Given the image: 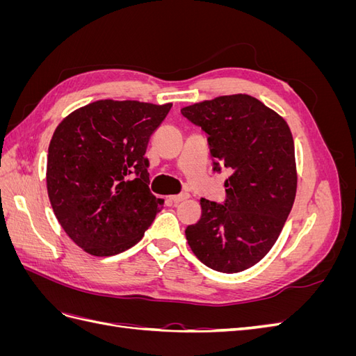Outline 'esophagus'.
Returning a JSON list of instances; mask_svg holds the SVG:
<instances>
[{
    "mask_svg": "<svg viewBox=\"0 0 356 356\" xmlns=\"http://www.w3.org/2000/svg\"><path fill=\"white\" fill-rule=\"evenodd\" d=\"M190 197V195L188 193H181V195H175V196H170L169 199L174 202V203H179V202H182V200H186V199H188Z\"/></svg>",
    "mask_w": 356,
    "mask_h": 356,
    "instance_id": "1",
    "label": "esophagus"
}]
</instances>
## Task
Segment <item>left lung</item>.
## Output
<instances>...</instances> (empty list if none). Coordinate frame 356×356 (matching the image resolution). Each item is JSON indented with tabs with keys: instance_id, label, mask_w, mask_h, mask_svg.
I'll list each match as a JSON object with an SVG mask.
<instances>
[{
	"instance_id": "1",
	"label": "left lung",
	"mask_w": 356,
	"mask_h": 356,
	"mask_svg": "<svg viewBox=\"0 0 356 356\" xmlns=\"http://www.w3.org/2000/svg\"><path fill=\"white\" fill-rule=\"evenodd\" d=\"M181 113L208 134L213 169L232 172L224 203L200 199V220L186 229L187 242L213 270L243 272L272 250L293 208V134L276 111L245 93L217 96Z\"/></svg>"
}]
</instances>
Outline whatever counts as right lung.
Listing matches in <instances>:
<instances>
[{
	"mask_svg": "<svg viewBox=\"0 0 356 356\" xmlns=\"http://www.w3.org/2000/svg\"><path fill=\"white\" fill-rule=\"evenodd\" d=\"M172 104L101 99L68 114L49 144L47 193L83 251L120 254L143 239L163 200L148 188L149 138Z\"/></svg>",
	"mask_w": 356,
	"mask_h": 356,
	"instance_id": "1",
	"label": "right lung"
}]
</instances>
